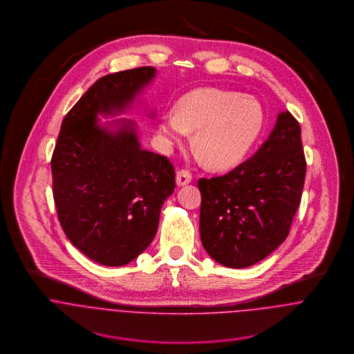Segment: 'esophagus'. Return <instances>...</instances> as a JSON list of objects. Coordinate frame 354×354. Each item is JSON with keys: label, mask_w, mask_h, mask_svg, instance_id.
Returning a JSON list of instances; mask_svg holds the SVG:
<instances>
[{"label": "esophagus", "mask_w": 354, "mask_h": 354, "mask_svg": "<svg viewBox=\"0 0 354 354\" xmlns=\"http://www.w3.org/2000/svg\"><path fill=\"white\" fill-rule=\"evenodd\" d=\"M176 181H177V185H178V187L187 185V184H189V183L192 181V173H191L188 169H181V170H178V173H177Z\"/></svg>", "instance_id": "1"}]
</instances>
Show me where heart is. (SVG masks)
<instances>
[{"label":"heart","mask_w":354,"mask_h":354,"mask_svg":"<svg viewBox=\"0 0 354 354\" xmlns=\"http://www.w3.org/2000/svg\"><path fill=\"white\" fill-rule=\"evenodd\" d=\"M264 111L250 97L219 88H198L162 115L159 131L170 142H183L196 131L195 142L214 169L239 165L257 142Z\"/></svg>","instance_id":"obj_1"}]
</instances>
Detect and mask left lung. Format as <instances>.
Wrapping results in <instances>:
<instances>
[{
	"instance_id": "1",
	"label": "left lung",
	"mask_w": 354,
	"mask_h": 354,
	"mask_svg": "<svg viewBox=\"0 0 354 354\" xmlns=\"http://www.w3.org/2000/svg\"><path fill=\"white\" fill-rule=\"evenodd\" d=\"M305 171L300 124L282 111L252 158L223 176L198 181L207 253L226 267L244 268L277 250L301 202Z\"/></svg>"
}]
</instances>
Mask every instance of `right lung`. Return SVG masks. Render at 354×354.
<instances>
[{"label":"right lung","mask_w":354,"mask_h":354,"mask_svg":"<svg viewBox=\"0 0 354 354\" xmlns=\"http://www.w3.org/2000/svg\"><path fill=\"white\" fill-rule=\"evenodd\" d=\"M155 76L140 66L97 80L66 113L51 155L53 198L69 241L103 266H124L151 244L176 188L169 158L140 149L133 122L113 133L97 114L121 111Z\"/></svg>","instance_id":"1"}]
</instances>
